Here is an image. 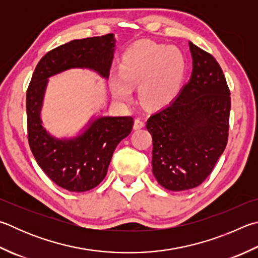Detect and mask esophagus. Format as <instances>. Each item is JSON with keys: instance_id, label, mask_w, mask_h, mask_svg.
I'll return each mask as SVG.
<instances>
[{"instance_id": "1", "label": "esophagus", "mask_w": 258, "mask_h": 258, "mask_svg": "<svg viewBox=\"0 0 258 258\" xmlns=\"http://www.w3.org/2000/svg\"><path fill=\"white\" fill-rule=\"evenodd\" d=\"M144 127V120L142 118H140V117H138V118H135L134 120V130H140Z\"/></svg>"}]
</instances>
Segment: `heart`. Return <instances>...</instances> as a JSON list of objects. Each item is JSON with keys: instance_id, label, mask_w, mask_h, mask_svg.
I'll return each mask as SVG.
<instances>
[{"instance_id": "obj_1", "label": "heart", "mask_w": 258, "mask_h": 258, "mask_svg": "<svg viewBox=\"0 0 258 258\" xmlns=\"http://www.w3.org/2000/svg\"><path fill=\"white\" fill-rule=\"evenodd\" d=\"M185 60L179 49L165 47L153 41H139L121 56L119 76L111 87L116 98L127 100L132 86L140 84V97L151 107L169 104L179 91Z\"/></svg>"}]
</instances>
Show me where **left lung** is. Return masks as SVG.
<instances>
[{
  "mask_svg": "<svg viewBox=\"0 0 258 258\" xmlns=\"http://www.w3.org/2000/svg\"><path fill=\"white\" fill-rule=\"evenodd\" d=\"M193 72L174 100L150 116L152 172L166 189L187 190L207 179L228 142L230 90L212 55L189 41Z\"/></svg>",
  "mask_w": 258,
  "mask_h": 258,
  "instance_id": "left-lung-1",
  "label": "left lung"
}]
</instances>
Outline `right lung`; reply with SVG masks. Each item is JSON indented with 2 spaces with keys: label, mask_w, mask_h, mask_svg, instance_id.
I'll list each match as a JSON object with an SVG mask.
<instances>
[{
  "label": "right lung",
  "mask_w": 258,
  "mask_h": 258,
  "mask_svg": "<svg viewBox=\"0 0 258 258\" xmlns=\"http://www.w3.org/2000/svg\"><path fill=\"white\" fill-rule=\"evenodd\" d=\"M113 34L76 39L48 51L39 60L27 90L28 142L37 163L56 185L70 191H87L107 175L113 153L133 128L131 116H101L72 139H57L40 119L48 78L70 69H90L108 79L115 50Z\"/></svg>",
  "instance_id": "right-lung-1"
}]
</instances>
